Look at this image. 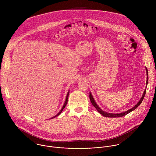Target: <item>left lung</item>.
Returning a JSON list of instances; mask_svg holds the SVG:
<instances>
[{"label": "left lung", "mask_w": 156, "mask_h": 156, "mask_svg": "<svg viewBox=\"0 0 156 156\" xmlns=\"http://www.w3.org/2000/svg\"><path fill=\"white\" fill-rule=\"evenodd\" d=\"M146 71H147V83H146V85L147 86V84L148 83V69L147 68H146ZM145 93H146V89H145L144 92V94L141 97V98L140 99V100L137 102V103L134 106L133 108H132V109H129V110H127V111L124 112H122V113H108V112H106L103 111V110H101L99 106L97 105V103H95L91 93L89 92V98H90V101L91 102V103L92 104V105L94 106V108L97 110V111L100 114H101L103 116H105V117H109V118H118V117H122L128 113H129L130 112H131L133 111L134 110H135L140 105V103H142V101H143L144 98V97H145Z\"/></svg>", "instance_id": "left-lung-1"}]
</instances>
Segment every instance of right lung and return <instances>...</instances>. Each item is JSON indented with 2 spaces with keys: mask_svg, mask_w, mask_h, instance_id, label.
I'll use <instances>...</instances> for the list:
<instances>
[{
  "mask_svg": "<svg viewBox=\"0 0 156 156\" xmlns=\"http://www.w3.org/2000/svg\"><path fill=\"white\" fill-rule=\"evenodd\" d=\"M69 90H68V93H67V97H66V101H65V103H64V106H63V107L62 108V109H61V110L59 111V112L57 114V115H56L55 116H53V117H52L51 118H50V119H52V118H55L56 116H57L58 115H60L61 114V113L62 112V111H63V109L65 108V107L66 106V105H67V102H68V95H69Z\"/></svg>",
  "mask_w": 156,
  "mask_h": 156,
  "instance_id": "1",
  "label": "right lung"
}]
</instances>
